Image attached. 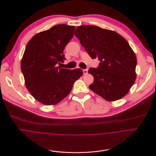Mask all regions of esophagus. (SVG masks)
Wrapping results in <instances>:
<instances>
[{"instance_id":"esophagus-1","label":"esophagus","mask_w":156,"mask_h":156,"mask_svg":"<svg viewBox=\"0 0 156 156\" xmlns=\"http://www.w3.org/2000/svg\"><path fill=\"white\" fill-rule=\"evenodd\" d=\"M82 71H83V74H87L88 73V70H87V69H83V70H82Z\"/></svg>"}]
</instances>
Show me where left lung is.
Returning a JSON list of instances; mask_svg holds the SVG:
<instances>
[{
	"instance_id": "8db88e82",
	"label": "left lung",
	"mask_w": 156,
	"mask_h": 156,
	"mask_svg": "<svg viewBox=\"0 0 156 156\" xmlns=\"http://www.w3.org/2000/svg\"><path fill=\"white\" fill-rule=\"evenodd\" d=\"M75 33L90 56L100 61L98 68L88 69L94 77L89 88L110 101L127 95L136 79L137 63L129 42L114 31L97 26H78Z\"/></svg>"
}]
</instances>
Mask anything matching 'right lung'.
<instances>
[{
	"label": "right lung",
	"mask_w": 156,
	"mask_h": 156,
	"mask_svg": "<svg viewBox=\"0 0 156 156\" xmlns=\"http://www.w3.org/2000/svg\"><path fill=\"white\" fill-rule=\"evenodd\" d=\"M75 27L57 24L33 36L26 45L21 69L25 85L33 97L45 105H55L67 97L81 69L61 68L63 51L74 36Z\"/></svg>",
	"instance_id": "1"
}]
</instances>
